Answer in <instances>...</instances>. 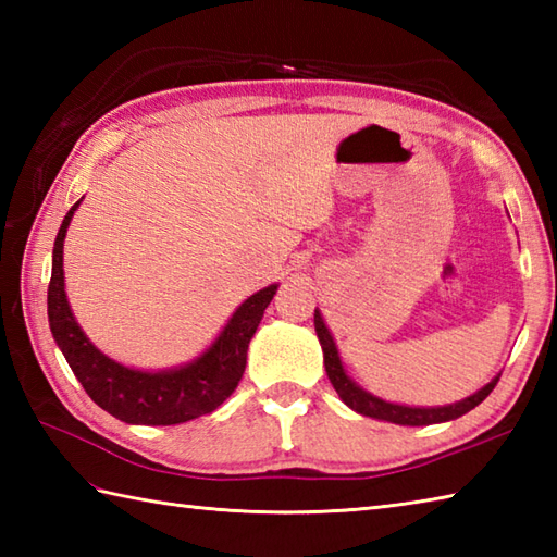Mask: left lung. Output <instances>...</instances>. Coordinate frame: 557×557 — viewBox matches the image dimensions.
Instances as JSON below:
<instances>
[{"label":"left lung","instance_id":"8db88e82","mask_svg":"<svg viewBox=\"0 0 557 557\" xmlns=\"http://www.w3.org/2000/svg\"><path fill=\"white\" fill-rule=\"evenodd\" d=\"M313 325H315V333L318 339H321V347L325 354V371L330 383L337 389V395L342 397L347 407H351L354 411L363 413V417H371V419H381V421H389V423H399V425H429V423H443V421H453L459 419L461 413L471 411L474 407H479L483 399H486L493 387L498 385L500 377H493V381L481 387L479 393H474L467 399L457 401V405H447V407H429V409H421V407H401V405H393V401H385L381 397H373L371 393H366L357 383H351V377L342 369V361H339V354L335 347V339L330 335V330L325 327L321 313H313Z\"/></svg>","mask_w":557,"mask_h":557}]
</instances>
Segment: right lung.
Masks as SVG:
<instances>
[{
  "label": "right lung",
  "mask_w": 557,
  "mask_h": 557,
  "mask_svg": "<svg viewBox=\"0 0 557 557\" xmlns=\"http://www.w3.org/2000/svg\"><path fill=\"white\" fill-rule=\"evenodd\" d=\"M76 200L59 227L52 251V277L47 287V315L59 349L71 371L98 407L126 423L172 425L215 411L239 385L246 369V349L263 311L277 292V285L260 289L248 297L224 325L212 347L194 363L182 369L148 373L134 371L104 357L83 335L64 294V236Z\"/></svg>",
  "instance_id": "obj_1"
}]
</instances>
